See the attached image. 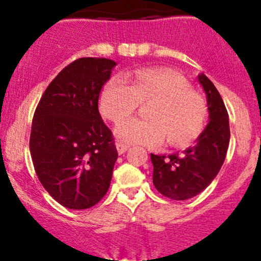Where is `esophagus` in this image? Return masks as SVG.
<instances>
[{
    "label": "esophagus",
    "mask_w": 261,
    "mask_h": 261,
    "mask_svg": "<svg viewBox=\"0 0 261 261\" xmlns=\"http://www.w3.org/2000/svg\"><path fill=\"white\" fill-rule=\"evenodd\" d=\"M116 149H117L118 154L121 155L128 149V145H127V144H125V143H121V141H117V143H116Z\"/></svg>",
    "instance_id": "obj_1"
}]
</instances>
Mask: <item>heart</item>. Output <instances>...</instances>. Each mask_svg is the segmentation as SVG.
Instances as JSON below:
<instances>
[{
  "instance_id": "heart-1",
  "label": "heart",
  "mask_w": 261,
  "mask_h": 261,
  "mask_svg": "<svg viewBox=\"0 0 261 261\" xmlns=\"http://www.w3.org/2000/svg\"><path fill=\"white\" fill-rule=\"evenodd\" d=\"M147 117H131L116 126L123 143L158 146L167 139L173 146L184 145L199 135L207 116L204 99L191 89L178 73L163 68L135 70L111 78L103 87L99 107L105 117L118 121L133 114L140 102H149Z\"/></svg>"
}]
</instances>
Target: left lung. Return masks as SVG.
<instances>
[{
  "label": "left lung",
  "mask_w": 261,
  "mask_h": 261,
  "mask_svg": "<svg viewBox=\"0 0 261 261\" xmlns=\"http://www.w3.org/2000/svg\"><path fill=\"white\" fill-rule=\"evenodd\" d=\"M207 97L210 122L196 143L183 152L150 154L152 183L168 198L184 201L201 193L220 172L230 143L228 114L217 88L204 74L198 75Z\"/></svg>",
  "instance_id": "1"
}]
</instances>
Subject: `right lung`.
Returning <instances> with one entry per match:
<instances>
[{"label":"right lung","mask_w":261,"mask_h":261,"mask_svg":"<svg viewBox=\"0 0 261 261\" xmlns=\"http://www.w3.org/2000/svg\"><path fill=\"white\" fill-rule=\"evenodd\" d=\"M115 65L106 58L74 60L50 82L34 114L30 154L36 175L67 208H89L110 188L118 154L98 98Z\"/></svg>","instance_id":"1"}]
</instances>
